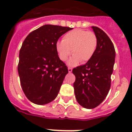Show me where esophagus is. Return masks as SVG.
<instances>
[{"label":"esophagus","mask_w":132,"mask_h":132,"mask_svg":"<svg viewBox=\"0 0 132 132\" xmlns=\"http://www.w3.org/2000/svg\"><path fill=\"white\" fill-rule=\"evenodd\" d=\"M72 68L71 67H68V71H69V73H71L72 72Z\"/></svg>","instance_id":"obj_1"}]
</instances>
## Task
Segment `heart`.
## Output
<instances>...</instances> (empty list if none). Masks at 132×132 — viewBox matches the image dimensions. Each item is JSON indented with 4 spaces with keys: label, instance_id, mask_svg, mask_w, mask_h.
Masks as SVG:
<instances>
[{
    "label": "heart",
    "instance_id": "heart-1",
    "mask_svg": "<svg viewBox=\"0 0 132 132\" xmlns=\"http://www.w3.org/2000/svg\"><path fill=\"white\" fill-rule=\"evenodd\" d=\"M96 34L82 29H75L65 34L62 42H57L55 50L59 58L65 61L71 53L73 56L69 61V65H76L79 62L86 63L91 59L97 47Z\"/></svg>",
    "mask_w": 132,
    "mask_h": 132
}]
</instances>
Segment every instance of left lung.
Returning a JSON list of instances; mask_svg holds the SVG:
<instances>
[{"label":"left lung","mask_w":132,"mask_h":132,"mask_svg":"<svg viewBox=\"0 0 132 132\" xmlns=\"http://www.w3.org/2000/svg\"><path fill=\"white\" fill-rule=\"evenodd\" d=\"M97 38V47L92 58L85 65L73 69V84L78 103L85 108H96L106 97L111 85L116 52L106 34L92 26Z\"/></svg>","instance_id":"8db88e82"}]
</instances>
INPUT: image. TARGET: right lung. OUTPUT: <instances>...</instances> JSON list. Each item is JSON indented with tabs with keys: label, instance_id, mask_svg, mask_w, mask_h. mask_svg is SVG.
I'll list each match as a JSON object with an SVG mask.
<instances>
[{
	"label": "right lung",
	"instance_id": "obj_1",
	"mask_svg": "<svg viewBox=\"0 0 132 132\" xmlns=\"http://www.w3.org/2000/svg\"><path fill=\"white\" fill-rule=\"evenodd\" d=\"M69 27L42 26L24 39L18 65L21 87L31 102L43 105L57 97L68 69L59 58L55 44Z\"/></svg>",
	"mask_w": 132,
	"mask_h": 132
}]
</instances>
